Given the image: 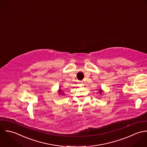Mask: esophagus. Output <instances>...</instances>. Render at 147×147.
Segmentation results:
<instances>
[{
  "instance_id": "obj_1",
  "label": "esophagus",
  "mask_w": 147,
  "mask_h": 147,
  "mask_svg": "<svg viewBox=\"0 0 147 147\" xmlns=\"http://www.w3.org/2000/svg\"><path fill=\"white\" fill-rule=\"evenodd\" d=\"M78 85L80 86H81L83 85V83L82 82H79V83L78 84Z\"/></svg>"
}]
</instances>
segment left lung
Segmentation results:
<instances>
[{"label":"left lung","mask_w":147,"mask_h":147,"mask_svg":"<svg viewBox=\"0 0 147 147\" xmlns=\"http://www.w3.org/2000/svg\"><path fill=\"white\" fill-rule=\"evenodd\" d=\"M102 90H101V89H100V90H99V92L101 94H102Z\"/></svg>","instance_id":"left-lung-1"}]
</instances>
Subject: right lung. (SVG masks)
<instances>
[{"instance_id":"1","label":"right lung","mask_w":147,"mask_h":147,"mask_svg":"<svg viewBox=\"0 0 147 147\" xmlns=\"http://www.w3.org/2000/svg\"><path fill=\"white\" fill-rule=\"evenodd\" d=\"M59 94H63V93H62V90H61V89H59Z\"/></svg>"}]
</instances>
